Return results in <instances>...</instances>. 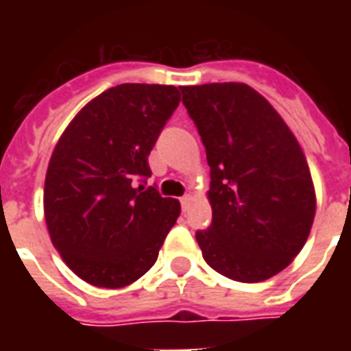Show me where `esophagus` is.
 Masks as SVG:
<instances>
[{"instance_id":"34e87169","label":"esophagus","mask_w":351,"mask_h":351,"mask_svg":"<svg viewBox=\"0 0 351 351\" xmlns=\"http://www.w3.org/2000/svg\"><path fill=\"white\" fill-rule=\"evenodd\" d=\"M180 204H182V209L186 211V209L189 208V204H191V195H184V197L180 198Z\"/></svg>"}]
</instances>
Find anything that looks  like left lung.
I'll return each instance as SVG.
<instances>
[{
    "mask_svg": "<svg viewBox=\"0 0 351 351\" xmlns=\"http://www.w3.org/2000/svg\"><path fill=\"white\" fill-rule=\"evenodd\" d=\"M202 138L213 220L197 231L204 261L239 282H261L299 255L315 217V189L297 138L245 84L180 87Z\"/></svg>",
    "mask_w": 351,
    "mask_h": 351,
    "instance_id": "obj_1",
    "label": "left lung"
}]
</instances>
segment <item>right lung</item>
<instances>
[{"instance_id":"add662e5","label":"right lung","mask_w":351,"mask_h":351,"mask_svg":"<svg viewBox=\"0 0 351 351\" xmlns=\"http://www.w3.org/2000/svg\"><path fill=\"white\" fill-rule=\"evenodd\" d=\"M180 104L173 85L121 84L90 100L58 140L47 167V230L85 282L123 288L145 275L180 215L176 198L138 186Z\"/></svg>"}]
</instances>
